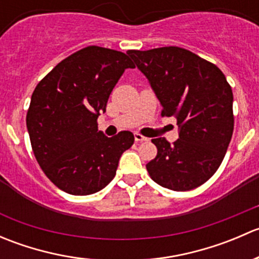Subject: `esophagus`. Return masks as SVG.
Wrapping results in <instances>:
<instances>
[{
    "instance_id": "esophagus-1",
    "label": "esophagus",
    "mask_w": 259,
    "mask_h": 259,
    "mask_svg": "<svg viewBox=\"0 0 259 259\" xmlns=\"http://www.w3.org/2000/svg\"><path fill=\"white\" fill-rule=\"evenodd\" d=\"M134 138H135V142L137 143H143V142H148V138H145V137H143V135H140V134H134Z\"/></svg>"
}]
</instances>
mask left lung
I'll return each instance as SVG.
<instances>
[{"label":"left lung","mask_w":259,"mask_h":259,"mask_svg":"<svg viewBox=\"0 0 259 259\" xmlns=\"http://www.w3.org/2000/svg\"><path fill=\"white\" fill-rule=\"evenodd\" d=\"M149 80L163 116H174L179 139L151 140L158 154L146 164L159 185L177 192L204 184L223 161L234 127L233 93L214 64L168 46L126 52Z\"/></svg>","instance_id":"8db88e82"}]
</instances>
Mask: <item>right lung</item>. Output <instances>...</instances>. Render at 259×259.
I'll list each match as a JSON object with an SVG mask.
<instances>
[{"instance_id":"right-lung-1","label":"right lung","mask_w":259,"mask_h":259,"mask_svg":"<svg viewBox=\"0 0 259 259\" xmlns=\"http://www.w3.org/2000/svg\"><path fill=\"white\" fill-rule=\"evenodd\" d=\"M134 67L124 52L89 46L36 86L26 116L31 146L46 177L64 192L89 195L105 188L134 144L133 133L108 138L96 121L125 69Z\"/></svg>"}]
</instances>
